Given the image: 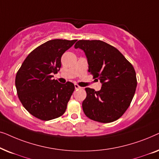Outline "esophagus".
Listing matches in <instances>:
<instances>
[{"instance_id":"1","label":"esophagus","mask_w":159,"mask_h":159,"mask_svg":"<svg viewBox=\"0 0 159 159\" xmlns=\"http://www.w3.org/2000/svg\"><path fill=\"white\" fill-rule=\"evenodd\" d=\"M75 88L76 90H77V89H80V88H82L81 87H80V86L78 85V84H75Z\"/></svg>"}]
</instances>
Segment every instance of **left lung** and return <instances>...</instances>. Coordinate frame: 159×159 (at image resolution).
<instances>
[{
	"mask_svg": "<svg viewBox=\"0 0 159 159\" xmlns=\"http://www.w3.org/2000/svg\"><path fill=\"white\" fill-rule=\"evenodd\" d=\"M75 48L84 52L88 71L102 84L99 91L85 88L87 97L82 102L84 114L101 123L117 120L127 111L135 93L134 67L119 50L103 41L81 40Z\"/></svg>",
	"mask_w": 159,
	"mask_h": 159,
	"instance_id": "1",
	"label": "left lung"
}]
</instances>
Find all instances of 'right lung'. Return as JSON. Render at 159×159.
I'll list each match as a JSON object with an SVG mask.
<instances>
[{
    "mask_svg": "<svg viewBox=\"0 0 159 159\" xmlns=\"http://www.w3.org/2000/svg\"><path fill=\"white\" fill-rule=\"evenodd\" d=\"M76 41H47L27 56L17 71V95L26 110L36 118L48 121L66 111L75 85L70 82L61 84L52 77L60 70L62 55Z\"/></svg>",
    "mask_w": 159,
    "mask_h": 159,
    "instance_id": "right-lung-1",
    "label": "right lung"
}]
</instances>
